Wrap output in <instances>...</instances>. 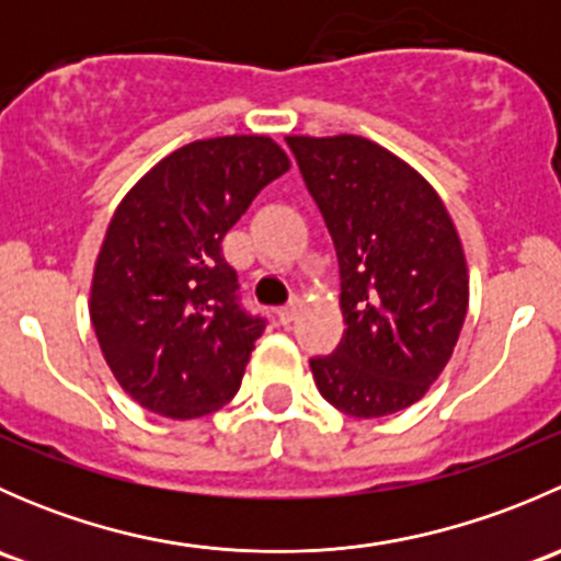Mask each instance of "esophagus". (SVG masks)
Masks as SVG:
<instances>
[{"label":"esophagus","mask_w":561,"mask_h":561,"mask_svg":"<svg viewBox=\"0 0 561 561\" xmlns=\"http://www.w3.org/2000/svg\"><path fill=\"white\" fill-rule=\"evenodd\" d=\"M298 312H301V301H298V298H290V301H287L276 314H279V322H285L287 325V322L296 320Z\"/></svg>","instance_id":"1"}]
</instances>
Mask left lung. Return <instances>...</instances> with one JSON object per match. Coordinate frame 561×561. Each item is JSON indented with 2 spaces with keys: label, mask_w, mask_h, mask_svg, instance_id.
Wrapping results in <instances>:
<instances>
[{
  "label": "left lung",
  "mask_w": 561,
  "mask_h": 561,
  "mask_svg": "<svg viewBox=\"0 0 561 561\" xmlns=\"http://www.w3.org/2000/svg\"><path fill=\"white\" fill-rule=\"evenodd\" d=\"M339 257L344 331L309 360L328 404L386 417L426 396L454 355L469 304L461 239L434 186L360 135H290Z\"/></svg>",
  "instance_id": "8db88e82"
}]
</instances>
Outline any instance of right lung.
<instances>
[{
	"label": "right lung",
	"mask_w": 561,
	"mask_h": 561,
	"mask_svg": "<svg viewBox=\"0 0 561 561\" xmlns=\"http://www.w3.org/2000/svg\"><path fill=\"white\" fill-rule=\"evenodd\" d=\"M290 160L265 135L186 144L113 214L92 276L94 333L118 386L173 421L239 393L265 320L239 304L222 239Z\"/></svg>",
	"instance_id": "obj_1"
}]
</instances>
